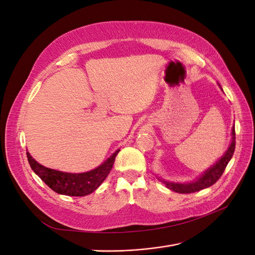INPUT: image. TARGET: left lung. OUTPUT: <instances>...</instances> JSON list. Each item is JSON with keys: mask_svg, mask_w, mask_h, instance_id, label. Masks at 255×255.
Instances as JSON below:
<instances>
[{"mask_svg": "<svg viewBox=\"0 0 255 255\" xmlns=\"http://www.w3.org/2000/svg\"><path fill=\"white\" fill-rule=\"evenodd\" d=\"M235 151V128H232V141H231L228 150L226 153L223 154L220 159L216 161V164L208 168L207 170L200 175L198 179L194 182L190 183H174V182H169L165 180L158 179L161 183L165 184V186L172 191L179 192V194H191V192H196L201 189L207 188L212 186L213 184L217 182L220 176L222 175L223 171L229 164L233 156V153Z\"/></svg>", "mask_w": 255, "mask_h": 255, "instance_id": "1", "label": "left lung"}]
</instances>
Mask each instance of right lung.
<instances>
[{"label":"right lung","instance_id":"right-lung-1","mask_svg":"<svg viewBox=\"0 0 255 255\" xmlns=\"http://www.w3.org/2000/svg\"><path fill=\"white\" fill-rule=\"evenodd\" d=\"M120 150L116 151L102 165L84 173H68L54 170L40 165L26 152L27 160L33 171L57 194L73 197H84L94 192L111 172L115 158Z\"/></svg>","mask_w":255,"mask_h":255}]
</instances>
